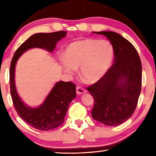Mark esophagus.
Here are the masks:
<instances>
[{
    "label": "esophagus",
    "instance_id": "34e87169",
    "mask_svg": "<svg viewBox=\"0 0 156 156\" xmlns=\"http://www.w3.org/2000/svg\"><path fill=\"white\" fill-rule=\"evenodd\" d=\"M76 94H82L87 92V91L85 90L83 87H80V86L76 87Z\"/></svg>",
    "mask_w": 156,
    "mask_h": 156
}]
</instances>
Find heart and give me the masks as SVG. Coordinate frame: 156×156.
<instances>
[{"label":"heart","instance_id":"1","mask_svg":"<svg viewBox=\"0 0 156 156\" xmlns=\"http://www.w3.org/2000/svg\"><path fill=\"white\" fill-rule=\"evenodd\" d=\"M114 55V47L109 41L88 38L72 42L66 48L62 66L69 74L80 67L81 76L87 82L94 83L107 72Z\"/></svg>","mask_w":156,"mask_h":156}]
</instances>
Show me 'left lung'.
<instances>
[{"instance_id": "left-lung-1", "label": "left lung", "mask_w": 156, "mask_h": 156, "mask_svg": "<svg viewBox=\"0 0 156 156\" xmlns=\"http://www.w3.org/2000/svg\"><path fill=\"white\" fill-rule=\"evenodd\" d=\"M106 36L114 50V64L101 80L87 87L94 98L91 116L107 126H118L135 112L142 83V65L129 40L112 31L94 32Z\"/></svg>"}]
</instances>
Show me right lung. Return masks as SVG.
Wrapping results in <instances>:
<instances>
[{"label": "right lung", "mask_w": 156, "mask_h": 156, "mask_svg": "<svg viewBox=\"0 0 156 156\" xmlns=\"http://www.w3.org/2000/svg\"><path fill=\"white\" fill-rule=\"evenodd\" d=\"M66 31L36 33L23 42L15 52L10 67V88L12 103L18 116L27 124L40 131L55 129L65 122L69 104L76 97V85L71 82H57L43 103L37 108L27 106L17 93L15 68L19 57L29 49L39 48L52 52L57 42L65 37Z\"/></svg>", "instance_id": "1"}]
</instances>
